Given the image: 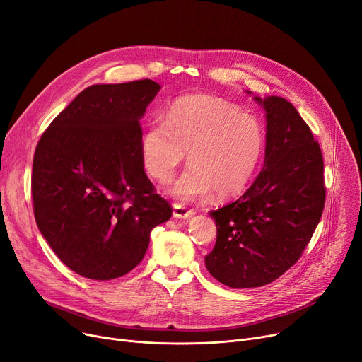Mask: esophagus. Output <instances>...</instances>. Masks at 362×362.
I'll use <instances>...</instances> for the list:
<instances>
[{
	"instance_id": "esophagus-1",
	"label": "esophagus",
	"mask_w": 362,
	"mask_h": 362,
	"mask_svg": "<svg viewBox=\"0 0 362 362\" xmlns=\"http://www.w3.org/2000/svg\"><path fill=\"white\" fill-rule=\"evenodd\" d=\"M195 213L192 210H187V208L179 205V204H173V217L175 218H189L192 217Z\"/></svg>"
}]
</instances>
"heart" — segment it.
<instances>
[{
	"label": "heart",
	"instance_id": "obj_1",
	"mask_svg": "<svg viewBox=\"0 0 362 362\" xmlns=\"http://www.w3.org/2000/svg\"><path fill=\"white\" fill-rule=\"evenodd\" d=\"M265 130L240 108L213 97L187 95L171 104L165 122H152L141 138L148 173L167 183L183 163L189 165L170 194L194 201L216 191L235 198L246 191L262 161Z\"/></svg>",
	"mask_w": 362,
	"mask_h": 362
}]
</instances>
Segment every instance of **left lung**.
<instances>
[{
    "label": "left lung",
    "instance_id": "8db88e82",
    "mask_svg": "<svg viewBox=\"0 0 362 362\" xmlns=\"http://www.w3.org/2000/svg\"><path fill=\"white\" fill-rule=\"evenodd\" d=\"M254 100L267 120L264 165L238 201L210 211L217 240L205 257L210 274L233 289L264 286L289 270L307 248L326 199L325 164L308 124L281 97Z\"/></svg>",
    "mask_w": 362,
    "mask_h": 362
}]
</instances>
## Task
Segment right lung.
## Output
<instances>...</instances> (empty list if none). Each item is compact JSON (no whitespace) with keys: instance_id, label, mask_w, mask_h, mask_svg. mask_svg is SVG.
Wrapping results in <instances>:
<instances>
[{"instance_id":"add662e5","label":"right lung","mask_w":362,"mask_h":362,"mask_svg":"<svg viewBox=\"0 0 362 362\" xmlns=\"http://www.w3.org/2000/svg\"><path fill=\"white\" fill-rule=\"evenodd\" d=\"M161 86L92 85L44 132L35 149L37 229L70 270L117 279L142 261L149 233L171 217L141 157V119Z\"/></svg>"}]
</instances>
